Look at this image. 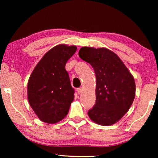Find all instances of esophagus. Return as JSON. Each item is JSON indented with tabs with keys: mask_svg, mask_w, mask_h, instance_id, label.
I'll list each match as a JSON object with an SVG mask.
<instances>
[{
	"mask_svg": "<svg viewBox=\"0 0 158 158\" xmlns=\"http://www.w3.org/2000/svg\"><path fill=\"white\" fill-rule=\"evenodd\" d=\"M82 91H83V89H82L81 88H77V94H81Z\"/></svg>",
	"mask_w": 158,
	"mask_h": 158,
	"instance_id": "obj_1",
	"label": "esophagus"
}]
</instances>
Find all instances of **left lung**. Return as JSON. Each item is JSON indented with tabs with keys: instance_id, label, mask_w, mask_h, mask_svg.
<instances>
[{
	"instance_id": "1",
	"label": "left lung",
	"mask_w": 158,
	"mask_h": 158,
	"mask_svg": "<svg viewBox=\"0 0 158 158\" xmlns=\"http://www.w3.org/2000/svg\"><path fill=\"white\" fill-rule=\"evenodd\" d=\"M79 57L96 73V103L88 112L93 122L102 126L117 122L129 111L135 97V82L122 60L106 48L83 47Z\"/></svg>"
}]
</instances>
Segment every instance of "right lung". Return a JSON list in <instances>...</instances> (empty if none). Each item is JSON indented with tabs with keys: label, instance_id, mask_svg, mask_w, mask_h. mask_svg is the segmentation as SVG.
I'll list each match as a JSON object with an SVG mask.
<instances>
[{
	"label": "right lung",
	"instance_id": "1",
	"mask_svg": "<svg viewBox=\"0 0 158 158\" xmlns=\"http://www.w3.org/2000/svg\"><path fill=\"white\" fill-rule=\"evenodd\" d=\"M76 50V46L54 47L43 56L29 77L28 101L38 118L47 124L63 119L74 100L75 90L65 64Z\"/></svg>",
	"mask_w": 158,
	"mask_h": 158
}]
</instances>
